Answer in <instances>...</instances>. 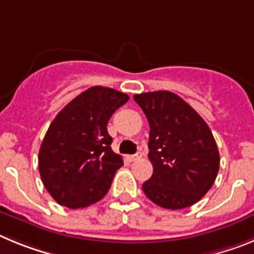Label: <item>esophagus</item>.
<instances>
[{
  "label": "esophagus",
  "mask_w": 254,
  "mask_h": 254,
  "mask_svg": "<svg viewBox=\"0 0 254 254\" xmlns=\"http://www.w3.org/2000/svg\"><path fill=\"white\" fill-rule=\"evenodd\" d=\"M141 158V153H136V154L129 155V161L130 162H136Z\"/></svg>",
  "instance_id": "34e87169"
}]
</instances>
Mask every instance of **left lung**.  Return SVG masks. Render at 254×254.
<instances>
[{
	"mask_svg": "<svg viewBox=\"0 0 254 254\" xmlns=\"http://www.w3.org/2000/svg\"><path fill=\"white\" fill-rule=\"evenodd\" d=\"M149 123L152 177L141 186L155 205L180 210L196 204L215 182L219 150L204 119L170 91L134 95Z\"/></svg>",
	"mask_w": 254,
	"mask_h": 254,
	"instance_id": "obj_1",
	"label": "left lung"
}]
</instances>
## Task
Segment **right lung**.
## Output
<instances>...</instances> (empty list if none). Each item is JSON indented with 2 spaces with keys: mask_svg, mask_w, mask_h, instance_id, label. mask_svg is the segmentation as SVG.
I'll list each match as a JSON object with an SVG mask.
<instances>
[{
  "mask_svg": "<svg viewBox=\"0 0 254 254\" xmlns=\"http://www.w3.org/2000/svg\"><path fill=\"white\" fill-rule=\"evenodd\" d=\"M129 96L95 86L56 116L39 150V172L45 189L59 205L69 209L101 200L116 171L124 164L111 149L107 123Z\"/></svg>",
  "mask_w": 254,
  "mask_h": 254,
  "instance_id": "right-lung-1",
  "label": "right lung"
}]
</instances>
